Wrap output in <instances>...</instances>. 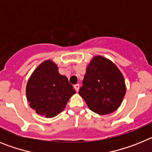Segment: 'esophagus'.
Here are the masks:
<instances>
[{
    "label": "esophagus",
    "mask_w": 152,
    "mask_h": 152,
    "mask_svg": "<svg viewBox=\"0 0 152 152\" xmlns=\"http://www.w3.org/2000/svg\"><path fill=\"white\" fill-rule=\"evenodd\" d=\"M79 88H80V86H79V84H75V85H74V88L75 89V91H77V92H78L79 91Z\"/></svg>",
    "instance_id": "obj_1"
}]
</instances>
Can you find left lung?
Here are the masks:
<instances>
[{
    "mask_svg": "<svg viewBox=\"0 0 152 152\" xmlns=\"http://www.w3.org/2000/svg\"><path fill=\"white\" fill-rule=\"evenodd\" d=\"M79 94L93 112L111 113L121 105L126 94L123 74L110 60L95 56L88 64Z\"/></svg>",
    "mask_w": 152,
    "mask_h": 152,
    "instance_id": "left-lung-1",
    "label": "left lung"
}]
</instances>
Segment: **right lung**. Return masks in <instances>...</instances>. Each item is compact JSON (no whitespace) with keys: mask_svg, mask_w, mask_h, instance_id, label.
I'll return each mask as SVG.
<instances>
[{"mask_svg":"<svg viewBox=\"0 0 152 152\" xmlns=\"http://www.w3.org/2000/svg\"><path fill=\"white\" fill-rule=\"evenodd\" d=\"M26 93L31 108L39 115L52 118L65 108L75 91L68 79L58 73L57 65L51 60H46L32 74Z\"/></svg>","mask_w":152,"mask_h":152,"instance_id":"add662e5","label":"right lung"}]
</instances>
